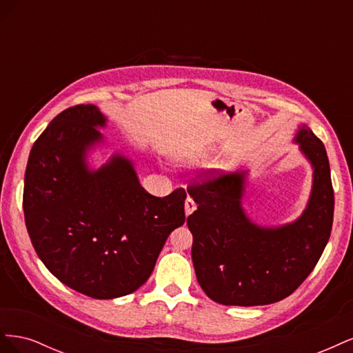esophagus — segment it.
I'll use <instances>...</instances> for the list:
<instances>
[{
  "mask_svg": "<svg viewBox=\"0 0 353 353\" xmlns=\"http://www.w3.org/2000/svg\"><path fill=\"white\" fill-rule=\"evenodd\" d=\"M196 208H197L196 201L188 196V197L185 199V213H187V215H191V213H193V212L196 210Z\"/></svg>",
  "mask_w": 353,
  "mask_h": 353,
  "instance_id": "1",
  "label": "esophagus"
}]
</instances>
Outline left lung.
<instances>
[{"instance_id":"obj_1","label":"left lung","mask_w":353,"mask_h":353,"mask_svg":"<svg viewBox=\"0 0 353 353\" xmlns=\"http://www.w3.org/2000/svg\"><path fill=\"white\" fill-rule=\"evenodd\" d=\"M294 141L314 168L311 199L302 216L279 228L250 222L241 208L245 174L201 170L187 187L197 203L187 218L197 281L221 305L258 306L283 301L301 285L330 239L334 191L323 141L306 125Z\"/></svg>"}]
</instances>
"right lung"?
<instances>
[{
    "label": "right lung",
    "instance_id": "obj_1",
    "mask_svg": "<svg viewBox=\"0 0 353 353\" xmlns=\"http://www.w3.org/2000/svg\"><path fill=\"white\" fill-rule=\"evenodd\" d=\"M105 117L94 104L63 110L32 147L23 188L32 245L63 284L94 299L135 292L152 275L169 234L185 222L184 188L154 197L130 160L85 163Z\"/></svg>",
    "mask_w": 353,
    "mask_h": 353
}]
</instances>
